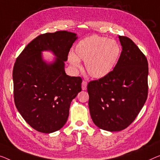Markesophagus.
<instances>
[{"label":"esophagus","instance_id":"1","mask_svg":"<svg viewBox=\"0 0 160 160\" xmlns=\"http://www.w3.org/2000/svg\"><path fill=\"white\" fill-rule=\"evenodd\" d=\"M87 85H88V82H86V81H82V90H85L87 89Z\"/></svg>","mask_w":160,"mask_h":160}]
</instances>
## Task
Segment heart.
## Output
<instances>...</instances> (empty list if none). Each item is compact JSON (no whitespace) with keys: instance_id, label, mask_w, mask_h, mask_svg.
<instances>
[{"instance_id":"1","label":"heart","mask_w":160,"mask_h":160,"mask_svg":"<svg viewBox=\"0 0 160 160\" xmlns=\"http://www.w3.org/2000/svg\"><path fill=\"white\" fill-rule=\"evenodd\" d=\"M74 52V54L68 57L70 62L75 68H80V60L84 61L88 75L101 79L113 72L120 58L121 49L115 40L92 35L80 40Z\"/></svg>"}]
</instances>
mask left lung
Returning <instances> with one entry per match:
<instances>
[{
	"instance_id": "obj_1",
	"label": "left lung",
	"mask_w": 160,
	"mask_h": 160,
	"mask_svg": "<svg viewBox=\"0 0 160 160\" xmlns=\"http://www.w3.org/2000/svg\"><path fill=\"white\" fill-rule=\"evenodd\" d=\"M122 51L106 77L88 83V106L93 123L108 132L128 127L142 110L148 94V62L132 39L118 36Z\"/></svg>"
}]
</instances>
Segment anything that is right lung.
Returning a JSON list of instances; mask_svg holds the SVG:
<instances>
[{"mask_svg":"<svg viewBox=\"0 0 160 160\" xmlns=\"http://www.w3.org/2000/svg\"><path fill=\"white\" fill-rule=\"evenodd\" d=\"M75 33H46L31 42L16 59L13 70L14 101L23 119L42 133L57 132L65 124L70 103L82 90V79L65 70ZM51 51L52 61L42 57Z\"/></svg>","mask_w":160,"mask_h":160,"instance_id":"1","label":"right lung"}]
</instances>
